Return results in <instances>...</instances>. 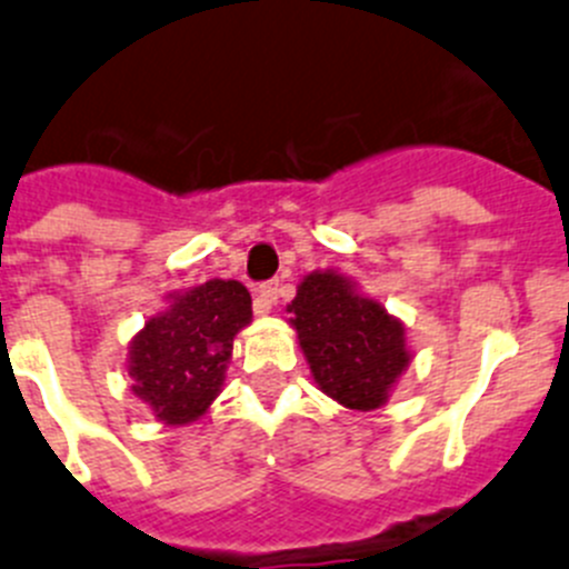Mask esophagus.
Instances as JSON below:
<instances>
[{
	"instance_id": "1",
	"label": "esophagus",
	"mask_w": 569,
	"mask_h": 569,
	"mask_svg": "<svg viewBox=\"0 0 569 569\" xmlns=\"http://www.w3.org/2000/svg\"><path fill=\"white\" fill-rule=\"evenodd\" d=\"M278 297H280L278 280H269V283H260L258 289H254V300H252L254 315H260V317L269 315V311H272L274 302H278Z\"/></svg>"
}]
</instances>
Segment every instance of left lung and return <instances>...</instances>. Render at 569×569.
<instances>
[{
	"instance_id": "obj_1",
	"label": "left lung",
	"mask_w": 569,
	"mask_h": 569,
	"mask_svg": "<svg viewBox=\"0 0 569 569\" xmlns=\"http://www.w3.org/2000/svg\"><path fill=\"white\" fill-rule=\"evenodd\" d=\"M322 392L350 410H376L410 362L405 328L379 302L353 295L337 272H315L302 280L289 306Z\"/></svg>"
}]
</instances>
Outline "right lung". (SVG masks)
I'll return each instance as SVG.
<instances>
[{"label": "right lung", "instance_id": "obj_1", "mask_svg": "<svg viewBox=\"0 0 569 569\" xmlns=\"http://www.w3.org/2000/svg\"><path fill=\"white\" fill-rule=\"evenodd\" d=\"M252 320V297L238 280H210L173 297L164 315L131 342L134 392L164 423L204 416L221 390L232 339Z\"/></svg>", "mask_w": 569, "mask_h": 569}]
</instances>
